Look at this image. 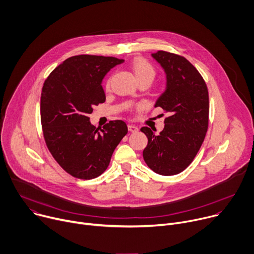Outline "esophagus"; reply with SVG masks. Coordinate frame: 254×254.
Instances as JSON below:
<instances>
[{"label":"esophagus","mask_w":254,"mask_h":254,"mask_svg":"<svg viewBox=\"0 0 254 254\" xmlns=\"http://www.w3.org/2000/svg\"><path fill=\"white\" fill-rule=\"evenodd\" d=\"M127 128H128V130L131 131V132H136L137 130H139V127L133 126V125H128V126H127Z\"/></svg>","instance_id":"34e87169"}]
</instances>
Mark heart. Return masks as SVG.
Instances as JSON below:
<instances>
[{
  "label": "heart",
  "instance_id": "b5f03b06",
  "mask_svg": "<svg viewBox=\"0 0 254 254\" xmlns=\"http://www.w3.org/2000/svg\"><path fill=\"white\" fill-rule=\"evenodd\" d=\"M131 68L139 82L143 80H149L152 82L153 79L155 78V75H156L155 68L148 61L144 59H141V58L134 59L131 63ZM106 86L109 87V82H107Z\"/></svg>",
  "mask_w": 254,
  "mask_h": 254
}]
</instances>
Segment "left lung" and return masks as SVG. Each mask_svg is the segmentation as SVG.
<instances>
[{"label": "left lung", "instance_id": "1", "mask_svg": "<svg viewBox=\"0 0 254 254\" xmlns=\"http://www.w3.org/2000/svg\"><path fill=\"white\" fill-rule=\"evenodd\" d=\"M152 57L166 74V88L155 107L169 112L164 128L156 134L143 131L148 145L143 151L147 165L160 175H175L192 162L209 126V92L196 68L181 56L159 51ZM156 130V129H155Z\"/></svg>", "mask_w": 254, "mask_h": 254}]
</instances>
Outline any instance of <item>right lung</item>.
<instances>
[{"mask_svg": "<svg viewBox=\"0 0 254 254\" xmlns=\"http://www.w3.org/2000/svg\"><path fill=\"white\" fill-rule=\"evenodd\" d=\"M125 61L81 55L64 61L44 81L40 119L45 143L60 166L74 177L92 179L109 165L112 153L127 127L111 121L99 131L88 115L105 101V75Z\"/></svg>", "mask_w": 254, "mask_h": 254, "instance_id": "right-lung-1", "label": "right lung"}]
</instances>
